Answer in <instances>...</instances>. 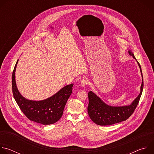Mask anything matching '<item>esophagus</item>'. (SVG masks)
<instances>
[{"label":"esophagus","instance_id":"34e87169","mask_svg":"<svg viewBox=\"0 0 154 154\" xmlns=\"http://www.w3.org/2000/svg\"><path fill=\"white\" fill-rule=\"evenodd\" d=\"M88 83V80L86 79H83L81 80L80 84L82 87H85Z\"/></svg>","mask_w":154,"mask_h":154}]
</instances>
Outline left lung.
<instances>
[{"instance_id": "1", "label": "left lung", "mask_w": 154, "mask_h": 154, "mask_svg": "<svg viewBox=\"0 0 154 154\" xmlns=\"http://www.w3.org/2000/svg\"><path fill=\"white\" fill-rule=\"evenodd\" d=\"M128 54L136 60L140 69L142 82L140 94L129 105L112 106L104 102L94 92L90 91L88 94L89 99L88 113L91 119L99 125H109L127 120L134 113L138 105L143 90V74L141 66L135 57L134 52L129 50Z\"/></svg>"}]
</instances>
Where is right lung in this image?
Instances as JSON below:
<instances>
[{"mask_svg": "<svg viewBox=\"0 0 154 154\" xmlns=\"http://www.w3.org/2000/svg\"><path fill=\"white\" fill-rule=\"evenodd\" d=\"M18 61L12 74L13 94L17 104L27 118L32 121L43 125L55 123L63 115L66 103L72 93L74 84L64 86L55 94L46 99H27L20 93L16 83L15 72Z\"/></svg>", "mask_w": 154, "mask_h": 154, "instance_id": "right-lung-1", "label": "right lung"}]
</instances>
